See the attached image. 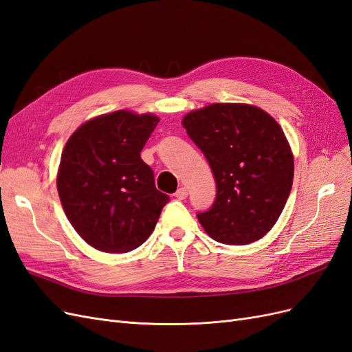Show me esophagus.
Listing matches in <instances>:
<instances>
[{"instance_id": "34e87169", "label": "esophagus", "mask_w": 352, "mask_h": 352, "mask_svg": "<svg viewBox=\"0 0 352 352\" xmlns=\"http://www.w3.org/2000/svg\"><path fill=\"white\" fill-rule=\"evenodd\" d=\"M175 197L177 198V199H185L186 197H188V189L186 188H179L176 192H175Z\"/></svg>"}]
</instances>
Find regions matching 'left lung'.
Returning a JSON list of instances; mask_svg holds the SVG:
<instances>
[{"label": "left lung", "instance_id": "obj_1", "mask_svg": "<svg viewBox=\"0 0 352 352\" xmlns=\"http://www.w3.org/2000/svg\"><path fill=\"white\" fill-rule=\"evenodd\" d=\"M182 124L216 180L217 195L201 226L214 241L245 245L261 239L291 194L294 157L279 123L248 104H211Z\"/></svg>", "mask_w": 352, "mask_h": 352}]
</instances>
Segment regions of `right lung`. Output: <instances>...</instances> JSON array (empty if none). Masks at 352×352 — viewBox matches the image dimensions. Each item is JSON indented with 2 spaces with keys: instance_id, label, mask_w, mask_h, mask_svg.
<instances>
[{
  "instance_id": "obj_1",
  "label": "right lung",
  "mask_w": 352,
  "mask_h": 352,
  "mask_svg": "<svg viewBox=\"0 0 352 352\" xmlns=\"http://www.w3.org/2000/svg\"><path fill=\"white\" fill-rule=\"evenodd\" d=\"M160 119L119 110L79 126L63 150L57 189L69 221L102 252H129L153 233L168 197L141 151Z\"/></svg>"
}]
</instances>
